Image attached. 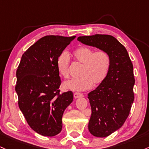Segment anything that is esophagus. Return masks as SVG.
I'll list each match as a JSON object with an SVG mask.
<instances>
[{
  "instance_id": "1",
  "label": "esophagus",
  "mask_w": 149,
  "mask_h": 149,
  "mask_svg": "<svg viewBox=\"0 0 149 149\" xmlns=\"http://www.w3.org/2000/svg\"><path fill=\"white\" fill-rule=\"evenodd\" d=\"M73 97H74L75 98H78V97H83V95L82 93H75L74 94H73Z\"/></svg>"
}]
</instances>
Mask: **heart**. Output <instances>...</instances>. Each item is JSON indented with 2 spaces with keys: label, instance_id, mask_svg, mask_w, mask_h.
<instances>
[{
  "label": "heart",
  "instance_id": "1",
  "mask_svg": "<svg viewBox=\"0 0 149 149\" xmlns=\"http://www.w3.org/2000/svg\"><path fill=\"white\" fill-rule=\"evenodd\" d=\"M73 57L82 65L80 78L71 79L63 83V88L73 91H84L94 85H100L107 78L110 68V57L104 51H97L87 47H82L73 52ZM70 58L68 52L60 54L56 61L57 70L63 78L68 77Z\"/></svg>",
  "mask_w": 149,
  "mask_h": 149
}]
</instances>
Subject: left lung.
I'll return each instance as SVG.
<instances>
[{
  "label": "left lung",
  "instance_id": "8db88e82",
  "mask_svg": "<svg viewBox=\"0 0 149 149\" xmlns=\"http://www.w3.org/2000/svg\"><path fill=\"white\" fill-rule=\"evenodd\" d=\"M78 40L107 52L110 57L107 78L88 97L92 110L88 130L95 136H108L124 125L130 114L134 100L133 64L125 47L112 36H83Z\"/></svg>",
  "mask_w": 149,
  "mask_h": 149
}]
</instances>
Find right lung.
Listing matches in <instances>:
<instances>
[{
  "instance_id": "obj_1",
  "label": "right lung",
  "mask_w": 149,
  "mask_h": 149,
  "mask_svg": "<svg viewBox=\"0 0 149 149\" xmlns=\"http://www.w3.org/2000/svg\"><path fill=\"white\" fill-rule=\"evenodd\" d=\"M76 38L49 35L22 54L16 71L18 105L29 127L39 134L54 136L62 130V116L73 102L71 91L60 93L56 61Z\"/></svg>"
}]
</instances>
